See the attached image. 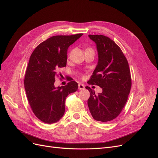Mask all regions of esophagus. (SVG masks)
<instances>
[{
  "label": "esophagus",
  "mask_w": 158,
  "mask_h": 158,
  "mask_svg": "<svg viewBox=\"0 0 158 158\" xmlns=\"http://www.w3.org/2000/svg\"><path fill=\"white\" fill-rule=\"evenodd\" d=\"M85 88V85L83 84H78V89H84Z\"/></svg>",
  "instance_id": "34e87169"
}]
</instances>
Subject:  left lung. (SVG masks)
<instances>
[{"mask_svg": "<svg viewBox=\"0 0 158 158\" xmlns=\"http://www.w3.org/2000/svg\"><path fill=\"white\" fill-rule=\"evenodd\" d=\"M96 44L98 64L88 84L102 88V92L86 86L90 97L88 106L91 114L98 121L107 122L115 118L125 107L131 88V76L128 61L121 49L108 37L88 35Z\"/></svg>", "mask_w": 158, "mask_h": 158, "instance_id": "8db88e82", "label": "left lung"}]
</instances>
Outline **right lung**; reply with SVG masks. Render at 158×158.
Returning <instances> with one entry per match:
<instances>
[{"instance_id": "add662e5", "label": "right lung", "mask_w": 158, "mask_h": 158, "mask_svg": "<svg viewBox=\"0 0 158 158\" xmlns=\"http://www.w3.org/2000/svg\"><path fill=\"white\" fill-rule=\"evenodd\" d=\"M82 35L52 36L32 52L24 87L33 113L42 122L52 124L59 121L65 111L66 98L78 88L75 81L63 86L55 87L54 84L56 70L66 66L69 47Z\"/></svg>"}]
</instances>
